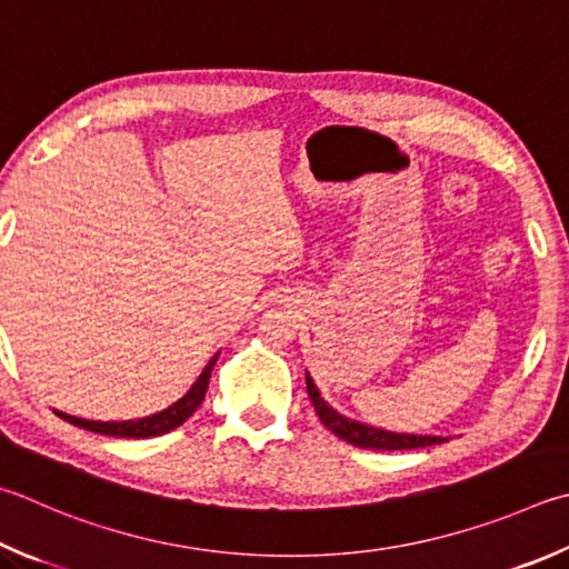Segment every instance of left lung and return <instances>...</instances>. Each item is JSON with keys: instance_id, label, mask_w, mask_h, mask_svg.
<instances>
[{"instance_id": "left-lung-1", "label": "left lung", "mask_w": 569, "mask_h": 569, "mask_svg": "<svg viewBox=\"0 0 569 569\" xmlns=\"http://www.w3.org/2000/svg\"><path fill=\"white\" fill-rule=\"evenodd\" d=\"M306 390H308V398H311V402H313L320 422H323V426L333 432V436L350 442V446H356V448L410 450V448H426V446H438V442H446V438H438V436H406V432H390V430L363 426V422H358V420H348L346 416H340V412H336L323 398H320L313 378L308 373H306Z\"/></svg>"}]
</instances>
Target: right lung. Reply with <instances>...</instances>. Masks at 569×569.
I'll list each match as a JSON object with an SVG mask.
<instances>
[{"label":"right lung","instance_id":"add662e5","mask_svg":"<svg viewBox=\"0 0 569 569\" xmlns=\"http://www.w3.org/2000/svg\"><path fill=\"white\" fill-rule=\"evenodd\" d=\"M219 353H216L209 366L203 368V373L199 376V380L191 386V390L186 392L181 400L173 402L167 410L161 412H153L149 418H139V420H121V422H101V420H84V418H74V416H67V412H59V418H64L71 426H79V428H87L91 432H101V436H111V438H153V436H163V432H169L173 428H179L181 422L189 420L193 416V410L201 406V400L206 396V388H209V378H211V370Z\"/></svg>","mask_w":569,"mask_h":569}]
</instances>
